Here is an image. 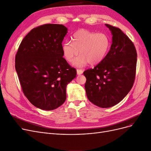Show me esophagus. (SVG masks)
<instances>
[{
  "instance_id": "34e87169",
  "label": "esophagus",
  "mask_w": 151,
  "mask_h": 151,
  "mask_svg": "<svg viewBox=\"0 0 151 151\" xmlns=\"http://www.w3.org/2000/svg\"><path fill=\"white\" fill-rule=\"evenodd\" d=\"M83 73V70L82 69H77V75H81Z\"/></svg>"
}]
</instances>
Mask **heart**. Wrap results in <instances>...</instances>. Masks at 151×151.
Instances as JSON below:
<instances>
[{"label":"heart","instance_id":"obj_1","mask_svg":"<svg viewBox=\"0 0 151 151\" xmlns=\"http://www.w3.org/2000/svg\"><path fill=\"white\" fill-rule=\"evenodd\" d=\"M110 40L104 33H95L82 29L73 35L72 42L63 43L62 50L66 60L72 62L78 55L81 54L73 62V65L83 67L89 63L97 65L101 62L110 47Z\"/></svg>","mask_w":151,"mask_h":151}]
</instances>
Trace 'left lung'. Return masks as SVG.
Returning <instances> with one entry per match:
<instances>
[{
  "label": "left lung",
  "mask_w": 151,
  "mask_h": 151,
  "mask_svg": "<svg viewBox=\"0 0 151 151\" xmlns=\"http://www.w3.org/2000/svg\"><path fill=\"white\" fill-rule=\"evenodd\" d=\"M105 25L113 35L110 50L101 62L83 73L87 97L104 108L115 106L129 93L134 83L137 57L133 42L120 28Z\"/></svg>",
  "instance_id": "left-lung-1"
}]
</instances>
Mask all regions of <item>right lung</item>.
Returning <instances> with one entry per match:
<instances>
[{"label": "right lung", "instance_id": "add662e5", "mask_svg": "<svg viewBox=\"0 0 151 151\" xmlns=\"http://www.w3.org/2000/svg\"><path fill=\"white\" fill-rule=\"evenodd\" d=\"M67 33L62 24L36 27L22 40L16 55L22 92L32 104L43 110H53L65 102L67 85L77 75L63 57L62 43Z\"/></svg>", "mask_w": 151, "mask_h": 151}]
</instances>
